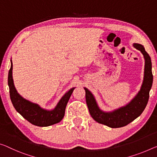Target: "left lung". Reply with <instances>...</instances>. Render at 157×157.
<instances>
[{"instance_id":"obj_1","label":"left lung","mask_w":157,"mask_h":157,"mask_svg":"<svg viewBox=\"0 0 157 157\" xmlns=\"http://www.w3.org/2000/svg\"><path fill=\"white\" fill-rule=\"evenodd\" d=\"M133 46L143 54L145 59V68L140 90L130 102L112 111H104L98 106L94 94L87 88L84 87L86 92V105L91 117L98 123L110 128L123 127L138 117L145 110L149 100L150 91L153 82L150 56L142 44L133 43Z\"/></svg>"}]
</instances>
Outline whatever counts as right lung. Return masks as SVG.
Masks as SVG:
<instances>
[{
    "mask_svg": "<svg viewBox=\"0 0 157 157\" xmlns=\"http://www.w3.org/2000/svg\"><path fill=\"white\" fill-rule=\"evenodd\" d=\"M8 73V86L10 96L14 108L24 119L30 123L38 126H49L57 124L62 120L65 114L67 103L75 87L70 89L64 94L54 108L47 110L21 96L14 86L12 78V61Z\"/></svg>",
    "mask_w": 157,
    "mask_h": 157,
    "instance_id": "1",
    "label": "right lung"
}]
</instances>
